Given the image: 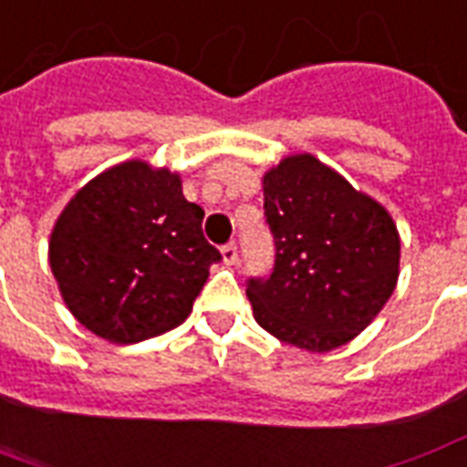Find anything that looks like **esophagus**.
Returning a JSON list of instances; mask_svg holds the SVG:
<instances>
[{
	"label": "esophagus",
	"mask_w": 467,
	"mask_h": 467,
	"mask_svg": "<svg viewBox=\"0 0 467 467\" xmlns=\"http://www.w3.org/2000/svg\"><path fill=\"white\" fill-rule=\"evenodd\" d=\"M223 262H225L227 266H233L234 262H237V244H234V242H230V244L223 247Z\"/></svg>",
	"instance_id": "obj_1"
}]
</instances>
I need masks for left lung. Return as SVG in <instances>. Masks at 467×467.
Listing matches in <instances>:
<instances>
[{"label":"left lung","mask_w":467,"mask_h":467,"mask_svg":"<svg viewBox=\"0 0 467 467\" xmlns=\"http://www.w3.org/2000/svg\"><path fill=\"white\" fill-rule=\"evenodd\" d=\"M274 272L247 281L259 326L308 352H330L377 318L400 279L401 242L384 205L311 154L262 178Z\"/></svg>","instance_id":"8db88e82"}]
</instances>
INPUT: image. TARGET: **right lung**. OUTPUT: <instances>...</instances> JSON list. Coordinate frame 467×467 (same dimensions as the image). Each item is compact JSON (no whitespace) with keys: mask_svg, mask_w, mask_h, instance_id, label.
I'll return each instance as SVG.
<instances>
[{"mask_svg":"<svg viewBox=\"0 0 467 467\" xmlns=\"http://www.w3.org/2000/svg\"><path fill=\"white\" fill-rule=\"evenodd\" d=\"M181 176L122 161L88 181L56 220L48 265L78 323L102 340L141 343L176 328L220 252Z\"/></svg>","mask_w":467,"mask_h":467,"instance_id":"right-lung-1","label":"right lung"}]
</instances>
